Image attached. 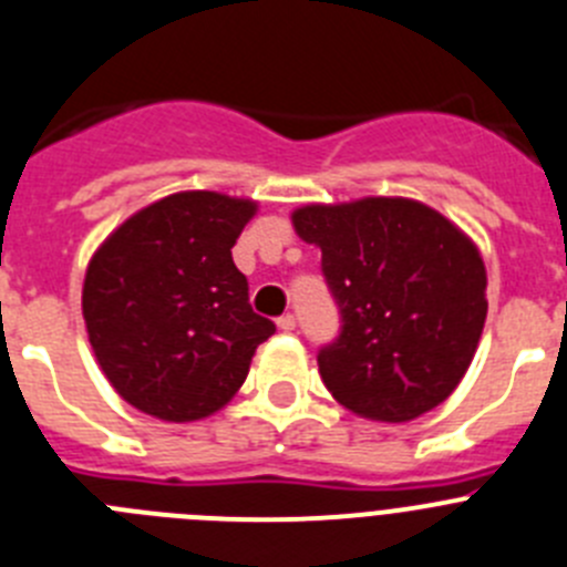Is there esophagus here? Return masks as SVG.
Wrapping results in <instances>:
<instances>
[{
	"instance_id": "esophagus-1",
	"label": "esophagus",
	"mask_w": 567,
	"mask_h": 567,
	"mask_svg": "<svg viewBox=\"0 0 567 567\" xmlns=\"http://www.w3.org/2000/svg\"><path fill=\"white\" fill-rule=\"evenodd\" d=\"M295 327H298V320H295V315H280V318H278V329H280V332H292V329Z\"/></svg>"
}]
</instances>
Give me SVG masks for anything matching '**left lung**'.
Returning a JSON list of instances; mask_svg holds the SVG:
<instances>
[{
  "mask_svg": "<svg viewBox=\"0 0 567 567\" xmlns=\"http://www.w3.org/2000/svg\"><path fill=\"white\" fill-rule=\"evenodd\" d=\"M295 233L320 247L340 334L318 352L320 378L349 412L405 423L457 389L485 312L480 249L412 198L309 204Z\"/></svg>",
  "mask_w": 567,
  "mask_h": 567,
  "instance_id": "1",
  "label": "left lung"
}]
</instances>
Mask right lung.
Returning a JSON list of instances; mask_svg holds the SVG:
<instances>
[{
	"instance_id": "1",
	"label": "right lung",
	"mask_w": 567,
	"mask_h": 567,
	"mask_svg": "<svg viewBox=\"0 0 567 567\" xmlns=\"http://www.w3.org/2000/svg\"><path fill=\"white\" fill-rule=\"evenodd\" d=\"M258 204L175 193L130 215L90 258L87 338L104 378L138 412L167 423L209 417L247 380L275 323L249 307L233 260Z\"/></svg>"
}]
</instances>
